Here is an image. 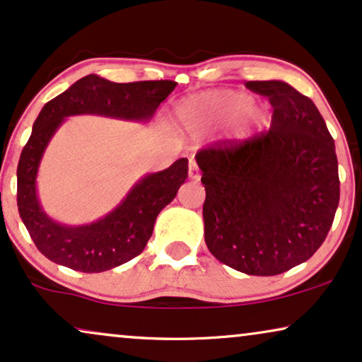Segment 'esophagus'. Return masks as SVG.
I'll return each mask as SVG.
<instances>
[{
  "mask_svg": "<svg viewBox=\"0 0 362 362\" xmlns=\"http://www.w3.org/2000/svg\"><path fill=\"white\" fill-rule=\"evenodd\" d=\"M189 177L194 178V180H199L200 178L199 165H197V162L194 160V158H190V162H189Z\"/></svg>",
  "mask_w": 362,
  "mask_h": 362,
  "instance_id": "1",
  "label": "esophagus"
}]
</instances>
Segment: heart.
<instances>
[{
    "instance_id": "heart-1",
    "label": "heart",
    "mask_w": 362,
    "mask_h": 362,
    "mask_svg": "<svg viewBox=\"0 0 362 362\" xmlns=\"http://www.w3.org/2000/svg\"><path fill=\"white\" fill-rule=\"evenodd\" d=\"M252 99L247 94L233 93V90H218V93H206L189 99L180 105V117L185 124L197 127V125L218 122L235 115L245 112L238 120L235 136L238 139H247L250 134L257 131L267 122V114L263 109H248Z\"/></svg>"
}]
</instances>
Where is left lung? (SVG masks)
I'll list each match as a JSON object with an SVG mask.
<instances>
[{
	"instance_id": "1",
	"label": "left lung",
	"mask_w": 362,
	"mask_h": 362,
	"mask_svg": "<svg viewBox=\"0 0 362 362\" xmlns=\"http://www.w3.org/2000/svg\"><path fill=\"white\" fill-rule=\"evenodd\" d=\"M268 98L269 131L202 148L205 243L237 272L285 273L325 242L339 204L338 157L315 103L283 81H248Z\"/></svg>"
}]
</instances>
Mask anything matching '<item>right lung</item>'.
<instances>
[{
	"label": "right lung",
	"instance_id": "right-lung-1",
	"mask_svg": "<svg viewBox=\"0 0 362 362\" xmlns=\"http://www.w3.org/2000/svg\"><path fill=\"white\" fill-rule=\"evenodd\" d=\"M175 86V81L119 84L89 74L41 109L19 157L18 210L33 242L46 258L76 272L100 273L144 252L157 215L175 199L189 177L187 158H178L165 170L141 178L110 214L81 226L57 223L45 214L36 194V175L47 144L66 117L98 114L124 120H148Z\"/></svg>",
	"mask_w": 362,
	"mask_h": 362
}]
</instances>
